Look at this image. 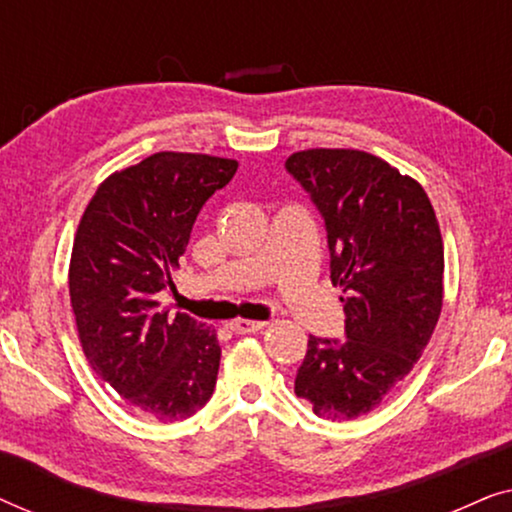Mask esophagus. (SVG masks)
<instances>
[{"instance_id": "34e87169", "label": "esophagus", "mask_w": 512, "mask_h": 512, "mask_svg": "<svg viewBox=\"0 0 512 512\" xmlns=\"http://www.w3.org/2000/svg\"><path fill=\"white\" fill-rule=\"evenodd\" d=\"M265 326V321H251V319H235L230 324V331H235L237 335H247V333H258Z\"/></svg>"}]
</instances>
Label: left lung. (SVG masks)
<instances>
[{"label": "left lung", "mask_w": 512, "mask_h": 512, "mask_svg": "<svg viewBox=\"0 0 512 512\" xmlns=\"http://www.w3.org/2000/svg\"><path fill=\"white\" fill-rule=\"evenodd\" d=\"M286 170L326 226L331 282L345 298V338L307 340L296 394L345 422L382 403L429 345L443 310V237L429 195L387 160L307 149Z\"/></svg>", "instance_id": "obj_1"}]
</instances>
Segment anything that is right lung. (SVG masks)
<instances>
[{"instance_id":"obj_1","label":"right lung","mask_w":512,"mask_h":512,"mask_svg":"<svg viewBox=\"0 0 512 512\" xmlns=\"http://www.w3.org/2000/svg\"><path fill=\"white\" fill-rule=\"evenodd\" d=\"M237 160L160 151L114 172L76 230L69 298L83 354L135 412L181 422L212 398L221 347L212 326L160 310L193 223Z\"/></svg>"}]
</instances>
